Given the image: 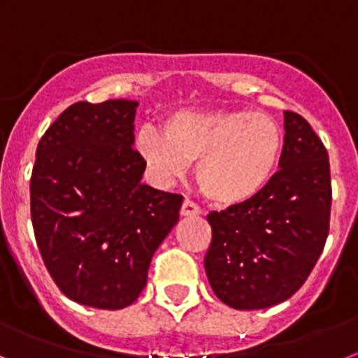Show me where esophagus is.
<instances>
[{
	"label": "esophagus",
	"mask_w": 358,
	"mask_h": 358,
	"mask_svg": "<svg viewBox=\"0 0 358 358\" xmlns=\"http://www.w3.org/2000/svg\"><path fill=\"white\" fill-rule=\"evenodd\" d=\"M180 214L182 215H198V214H201V208H199L198 205L192 201V199H185V201L182 203Z\"/></svg>",
	"instance_id": "1"
}]
</instances>
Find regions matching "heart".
Masks as SVG:
<instances>
[{
    "label": "heart",
    "mask_w": 358,
    "mask_h": 358,
    "mask_svg": "<svg viewBox=\"0 0 358 358\" xmlns=\"http://www.w3.org/2000/svg\"><path fill=\"white\" fill-rule=\"evenodd\" d=\"M137 150L162 176L196 164V182L219 207H241L266 191L280 166L283 131L266 112H173L160 135L144 128Z\"/></svg>",
    "instance_id": "obj_1"
}]
</instances>
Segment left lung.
<instances>
[{"mask_svg": "<svg viewBox=\"0 0 358 358\" xmlns=\"http://www.w3.org/2000/svg\"><path fill=\"white\" fill-rule=\"evenodd\" d=\"M280 169L262 194L210 212L208 282L223 303L257 310L291 298L320 259L330 228L331 182L324 144L307 119L283 112Z\"/></svg>", "mask_w": 358, "mask_h": 358, "instance_id": "8db88e82", "label": "left lung"}]
</instances>
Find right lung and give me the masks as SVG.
Returning a JSON list of instances; mask_svg holds the SVG:
<instances>
[{"label":"right lung","mask_w":358,"mask_h":358,"mask_svg":"<svg viewBox=\"0 0 358 358\" xmlns=\"http://www.w3.org/2000/svg\"><path fill=\"white\" fill-rule=\"evenodd\" d=\"M137 105L75 103L37 146L30 178L35 241L57 287L87 307L134 303L151 257L178 223L183 196L141 183L146 162L134 150Z\"/></svg>","instance_id":"1"}]
</instances>
